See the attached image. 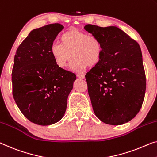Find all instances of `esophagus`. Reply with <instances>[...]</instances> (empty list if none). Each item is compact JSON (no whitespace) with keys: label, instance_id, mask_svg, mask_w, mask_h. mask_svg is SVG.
Segmentation results:
<instances>
[{"label":"esophagus","instance_id":"obj_1","mask_svg":"<svg viewBox=\"0 0 157 157\" xmlns=\"http://www.w3.org/2000/svg\"><path fill=\"white\" fill-rule=\"evenodd\" d=\"M77 77H78V78L82 79L85 78V75H83V74H78V75H77Z\"/></svg>","mask_w":157,"mask_h":157}]
</instances>
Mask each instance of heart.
Returning a JSON list of instances; mask_svg holds the SVG:
<instances>
[{
	"label": "heart",
	"instance_id": "b5f03b06",
	"mask_svg": "<svg viewBox=\"0 0 157 157\" xmlns=\"http://www.w3.org/2000/svg\"><path fill=\"white\" fill-rule=\"evenodd\" d=\"M60 44L53 43L51 46V54L56 64L60 68H65L74 60L71 68L79 72L87 65L94 67L99 63L103 55V43L96 35L88 34L75 28H71L61 34Z\"/></svg>",
	"mask_w": 157,
	"mask_h": 157
}]
</instances>
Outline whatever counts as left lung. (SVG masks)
Listing matches in <instances>:
<instances>
[{
	"label": "left lung",
	"mask_w": 157,
	"mask_h": 157,
	"mask_svg": "<svg viewBox=\"0 0 157 157\" xmlns=\"http://www.w3.org/2000/svg\"><path fill=\"white\" fill-rule=\"evenodd\" d=\"M84 28L99 37L104 48L101 60L85 75L94 112L109 125L128 123L138 113L145 94L140 45L116 27L86 25Z\"/></svg>",
	"instance_id": "1"
}]
</instances>
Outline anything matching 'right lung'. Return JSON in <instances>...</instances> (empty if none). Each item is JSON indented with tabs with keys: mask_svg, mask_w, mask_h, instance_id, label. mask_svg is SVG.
<instances>
[{
	"mask_svg": "<svg viewBox=\"0 0 157 157\" xmlns=\"http://www.w3.org/2000/svg\"><path fill=\"white\" fill-rule=\"evenodd\" d=\"M62 25L33 29L17 49L12 72L13 95L28 120L39 125L57 123L63 117L75 74L60 68L51 46Z\"/></svg>",
	"mask_w": 157,
	"mask_h": 157,
	"instance_id": "1",
	"label": "right lung"
}]
</instances>
